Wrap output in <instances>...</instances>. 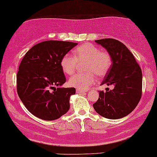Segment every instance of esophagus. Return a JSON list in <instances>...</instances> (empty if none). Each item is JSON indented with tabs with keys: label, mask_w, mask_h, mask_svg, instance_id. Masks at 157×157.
Segmentation results:
<instances>
[{
	"label": "esophagus",
	"mask_w": 157,
	"mask_h": 157,
	"mask_svg": "<svg viewBox=\"0 0 157 157\" xmlns=\"http://www.w3.org/2000/svg\"><path fill=\"white\" fill-rule=\"evenodd\" d=\"M76 92H77V94H84V93H86V91H84V90H79V89H77V90H76Z\"/></svg>",
	"instance_id": "esophagus-1"
}]
</instances>
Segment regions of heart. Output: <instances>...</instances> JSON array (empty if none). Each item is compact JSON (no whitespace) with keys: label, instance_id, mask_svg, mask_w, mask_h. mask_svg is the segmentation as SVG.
Listing matches in <instances>:
<instances>
[{"label":"heart","instance_id":"heart-1","mask_svg":"<svg viewBox=\"0 0 157 157\" xmlns=\"http://www.w3.org/2000/svg\"><path fill=\"white\" fill-rule=\"evenodd\" d=\"M85 62V72L77 74L69 80V86L79 90H86L95 82L96 76L102 77L107 75L112 66V57L107 51H101L98 47L85 43L74 50V56L66 54L60 60L63 71L71 75L76 71L77 63Z\"/></svg>","mask_w":157,"mask_h":157}]
</instances>
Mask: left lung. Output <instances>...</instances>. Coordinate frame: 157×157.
Here are the masks:
<instances>
[{
    "instance_id": "8db88e82",
    "label": "left lung",
    "mask_w": 157,
    "mask_h": 157,
    "mask_svg": "<svg viewBox=\"0 0 157 157\" xmlns=\"http://www.w3.org/2000/svg\"><path fill=\"white\" fill-rule=\"evenodd\" d=\"M96 42L104 47L112 57V66L101 85H114L113 90H100L93 105L100 116L118 119L135 109L142 96V71L129 49L121 41L102 39Z\"/></svg>"
}]
</instances>
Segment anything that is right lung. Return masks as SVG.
<instances>
[{"label": "right lung", "mask_w": 157, "mask_h": 157, "mask_svg": "<svg viewBox=\"0 0 157 157\" xmlns=\"http://www.w3.org/2000/svg\"><path fill=\"white\" fill-rule=\"evenodd\" d=\"M77 44L45 41L26 52L17 75V90L30 113L42 120L59 118L69 109L75 88H56L66 82L60 60Z\"/></svg>", "instance_id": "1"}]
</instances>
